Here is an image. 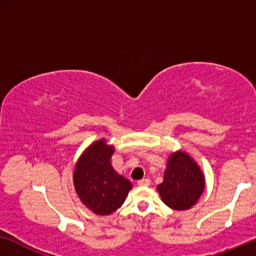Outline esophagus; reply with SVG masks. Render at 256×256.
<instances>
[{"mask_svg":"<svg viewBox=\"0 0 256 256\" xmlns=\"http://www.w3.org/2000/svg\"><path fill=\"white\" fill-rule=\"evenodd\" d=\"M138 184L140 185V186H149V185H150V180H148V178H144V180H138Z\"/></svg>","mask_w":256,"mask_h":256,"instance_id":"34e87169","label":"esophagus"}]
</instances>
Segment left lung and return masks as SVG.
I'll use <instances>...</instances> for the list:
<instances>
[{
    "instance_id": "obj_1",
    "label": "left lung",
    "mask_w": 256,
    "mask_h": 256,
    "mask_svg": "<svg viewBox=\"0 0 256 256\" xmlns=\"http://www.w3.org/2000/svg\"><path fill=\"white\" fill-rule=\"evenodd\" d=\"M205 188V178L198 164L184 152L171 154L163 183L157 186L163 202L177 211L188 210Z\"/></svg>"
}]
</instances>
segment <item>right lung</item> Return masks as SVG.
<instances>
[{
  "instance_id": "add662e5",
  "label": "right lung",
  "mask_w": 256,
  "mask_h": 256,
  "mask_svg": "<svg viewBox=\"0 0 256 256\" xmlns=\"http://www.w3.org/2000/svg\"><path fill=\"white\" fill-rule=\"evenodd\" d=\"M114 146L99 140L79 157L73 184L80 200L96 214L108 216L120 208L132 185L112 166Z\"/></svg>"
}]
</instances>
